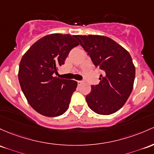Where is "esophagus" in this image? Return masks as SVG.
I'll use <instances>...</instances> for the list:
<instances>
[{"instance_id": "obj_1", "label": "esophagus", "mask_w": 154, "mask_h": 154, "mask_svg": "<svg viewBox=\"0 0 154 154\" xmlns=\"http://www.w3.org/2000/svg\"><path fill=\"white\" fill-rule=\"evenodd\" d=\"M77 83H78V85H80L82 83V81H77Z\"/></svg>"}]
</instances>
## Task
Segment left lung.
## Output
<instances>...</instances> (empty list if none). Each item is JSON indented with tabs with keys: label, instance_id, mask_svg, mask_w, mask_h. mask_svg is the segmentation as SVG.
<instances>
[{
	"label": "left lung",
	"instance_id": "obj_1",
	"mask_svg": "<svg viewBox=\"0 0 154 154\" xmlns=\"http://www.w3.org/2000/svg\"><path fill=\"white\" fill-rule=\"evenodd\" d=\"M90 56L96 68L102 71L100 82L91 85L86 96L88 105L99 115L117 112L131 94L135 67L130 54L112 38L104 36H74Z\"/></svg>",
	"mask_w": 154,
	"mask_h": 154
}]
</instances>
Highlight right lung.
Masks as SVG:
<instances>
[{
  "label": "right lung",
  "mask_w": 154,
  "mask_h": 154,
  "mask_svg": "<svg viewBox=\"0 0 154 154\" xmlns=\"http://www.w3.org/2000/svg\"><path fill=\"white\" fill-rule=\"evenodd\" d=\"M79 43L69 34L47 35L35 42L23 56L18 78L30 105L47 117L68 109L77 82L55 77L69 52Z\"/></svg>",
  "instance_id": "obj_1"
}]
</instances>
